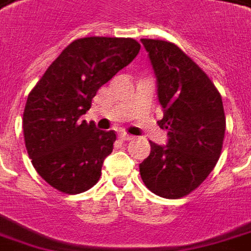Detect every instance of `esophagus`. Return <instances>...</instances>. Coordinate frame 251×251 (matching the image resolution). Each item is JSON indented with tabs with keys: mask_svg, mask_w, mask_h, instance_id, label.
<instances>
[{
	"mask_svg": "<svg viewBox=\"0 0 251 251\" xmlns=\"http://www.w3.org/2000/svg\"><path fill=\"white\" fill-rule=\"evenodd\" d=\"M120 138L122 140V141H129V140H133V136L127 134V133H125V131H121Z\"/></svg>",
	"mask_w": 251,
	"mask_h": 251,
	"instance_id": "esophagus-1",
	"label": "esophagus"
}]
</instances>
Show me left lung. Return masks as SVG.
Wrapping results in <instances>:
<instances>
[{"mask_svg": "<svg viewBox=\"0 0 251 251\" xmlns=\"http://www.w3.org/2000/svg\"><path fill=\"white\" fill-rule=\"evenodd\" d=\"M157 81L164 108L157 124L168 130L166 147L151 143L140 164L145 186L156 196L176 200L206 179L222 153L226 131L222 95L199 65L179 47L159 39H141Z\"/></svg>", "mask_w": 251, "mask_h": 251, "instance_id": "obj_1", "label": "left lung"}]
</instances>
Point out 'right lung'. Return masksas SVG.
Returning <instances> with one entry per match:
<instances>
[{
  "mask_svg": "<svg viewBox=\"0 0 251 251\" xmlns=\"http://www.w3.org/2000/svg\"><path fill=\"white\" fill-rule=\"evenodd\" d=\"M131 38L89 36L72 42L28 95L23 130L36 173L65 194L87 192L101 174L117 134L98 130L80 117L98 89L136 58Z\"/></svg>",
  "mask_w": 251,
  "mask_h": 251,
  "instance_id": "add662e5",
  "label": "right lung"
}]
</instances>
